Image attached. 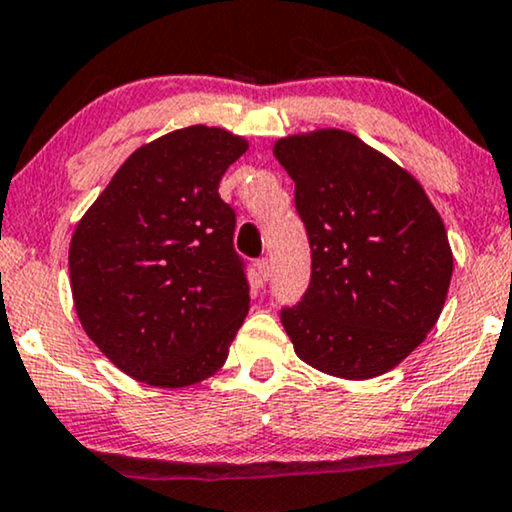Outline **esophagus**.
Here are the masks:
<instances>
[{
    "instance_id": "obj_1",
    "label": "esophagus",
    "mask_w": 512,
    "mask_h": 512,
    "mask_svg": "<svg viewBox=\"0 0 512 512\" xmlns=\"http://www.w3.org/2000/svg\"><path fill=\"white\" fill-rule=\"evenodd\" d=\"M256 270H258V277H261V280L266 282L268 277H270V261H268V258H258Z\"/></svg>"
}]
</instances>
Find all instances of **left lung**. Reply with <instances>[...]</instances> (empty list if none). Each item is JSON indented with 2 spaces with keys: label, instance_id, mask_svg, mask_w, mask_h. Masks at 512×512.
<instances>
[{
  "label": "left lung",
  "instance_id": "left-lung-1",
  "mask_svg": "<svg viewBox=\"0 0 512 512\" xmlns=\"http://www.w3.org/2000/svg\"><path fill=\"white\" fill-rule=\"evenodd\" d=\"M311 244V282L280 320L296 356L370 380L418 349L451 285L446 227L420 182L346 130L275 142Z\"/></svg>",
  "mask_w": 512,
  "mask_h": 512
}]
</instances>
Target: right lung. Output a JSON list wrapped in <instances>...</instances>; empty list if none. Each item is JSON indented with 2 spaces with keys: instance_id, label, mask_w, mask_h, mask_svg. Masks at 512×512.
Instances as JSON below:
<instances>
[{
  "instance_id": "1",
  "label": "right lung",
  "mask_w": 512,
  "mask_h": 512,
  "mask_svg": "<svg viewBox=\"0 0 512 512\" xmlns=\"http://www.w3.org/2000/svg\"><path fill=\"white\" fill-rule=\"evenodd\" d=\"M246 140L189 125L144 144L75 227L68 251L87 337L135 380L180 389L225 363L249 313L237 216L218 194Z\"/></svg>"
}]
</instances>
